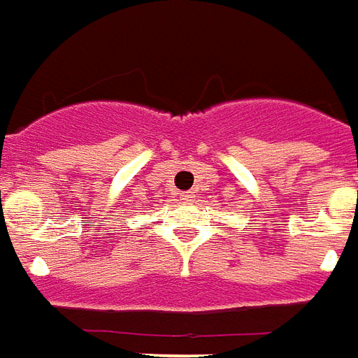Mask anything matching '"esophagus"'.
Wrapping results in <instances>:
<instances>
[{
  "label": "esophagus",
  "instance_id": "1",
  "mask_svg": "<svg viewBox=\"0 0 358 358\" xmlns=\"http://www.w3.org/2000/svg\"><path fill=\"white\" fill-rule=\"evenodd\" d=\"M180 197H182V199H184V201H192L193 197H195V193H193V192H184V193H182V195H180Z\"/></svg>",
  "mask_w": 358,
  "mask_h": 358
}]
</instances>
